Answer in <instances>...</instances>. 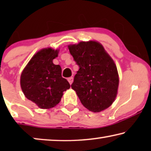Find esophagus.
I'll list each match as a JSON object with an SVG mask.
<instances>
[{
    "label": "esophagus",
    "instance_id": "1",
    "mask_svg": "<svg viewBox=\"0 0 151 151\" xmlns=\"http://www.w3.org/2000/svg\"><path fill=\"white\" fill-rule=\"evenodd\" d=\"M73 78L72 77V76L71 77H69V78H68V81H69L70 84H71L72 82H73Z\"/></svg>",
    "mask_w": 151,
    "mask_h": 151
}]
</instances>
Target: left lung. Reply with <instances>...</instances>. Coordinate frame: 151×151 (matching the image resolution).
Listing matches in <instances>:
<instances>
[{"label":"left lung","instance_id":"8db88e82","mask_svg":"<svg viewBox=\"0 0 151 151\" xmlns=\"http://www.w3.org/2000/svg\"><path fill=\"white\" fill-rule=\"evenodd\" d=\"M68 47L80 67L71 88L82 105L94 113L107 109L114 102L119 85L114 61L96 41L80 42Z\"/></svg>","mask_w":151,"mask_h":151}]
</instances>
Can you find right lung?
Segmentation results:
<instances>
[{"label":"right lung","instance_id":"right-lung-1","mask_svg":"<svg viewBox=\"0 0 151 151\" xmlns=\"http://www.w3.org/2000/svg\"><path fill=\"white\" fill-rule=\"evenodd\" d=\"M58 50L43 49L37 52L22 72L20 86L28 100L40 109H48L60 102L70 84L62 77L60 65L53 63Z\"/></svg>","mask_w":151,"mask_h":151}]
</instances>
